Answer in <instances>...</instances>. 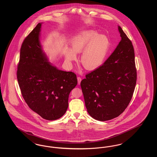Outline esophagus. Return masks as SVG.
Wrapping results in <instances>:
<instances>
[{
  "mask_svg": "<svg viewBox=\"0 0 157 157\" xmlns=\"http://www.w3.org/2000/svg\"><path fill=\"white\" fill-rule=\"evenodd\" d=\"M77 79H78V83L79 85L80 83H81V81H82V79H81V77H79V76H78V78H77Z\"/></svg>",
  "mask_w": 157,
  "mask_h": 157,
  "instance_id": "34e87169",
  "label": "esophagus"
}]
</instances>
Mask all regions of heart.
Instances as JSON below:
<instances>
[{
	"instance_id": "obj_1",
	"label": "heart",
	"mask_w": 157,
	"mask_h": 157,
	"mask_svg": "<svg viewBox=\"0 0 157 157\" xmlns=\"http://www.w3.org/2000/svg\"><path fill=\"white\" fill-rule=\"evenodd\" d=\"M71 45L72 50L68 49L65 53L67 62L74 61L76 59V53L82 52V66L88 70H92L102 63L108 51L109 41L95 30H85L73 39Z\"/></svg>"
}]
</instances>
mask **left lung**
Masks as SVG:
<instances>
[{
    "label": "left lung",
    "instance_id": "obj_1",
    "mask_svg": "<svg viewBox=\"0 0 157 157\" xmlns=\"http://www.w3.org/2000/svg\"><path fill=\"white\" fill-rule=\"evenodd\" d=\"M121 40L100 67L81 82L85 106L93 118L105 121L118 117L129 104L136 82L134 49L118 26Z\"/></svg>",
    "mask_w": 157,
    "mask_h": 157
}]
</instances>
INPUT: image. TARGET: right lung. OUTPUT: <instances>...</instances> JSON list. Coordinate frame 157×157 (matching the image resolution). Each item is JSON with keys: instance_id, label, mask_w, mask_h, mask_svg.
I'll return each mask as SVG.
<instances>
[{"instance_id": "right-lung-1", "label": "right lung", "mask_w": 157, "mask_h": 157, "mask_svg": "<svg viewBox=\"0 0 157 157\" xmlns=\"http://www.w3.org/2000/svg\"><path fill=\"white\" fill-rule=\"evenodd\" d=\"M40 28L39 23L24 39L16 74L28 106L44 119L53 121L65 113L69 95L78 81L74 72L59 70L48 62L39 41Z\"/></svg>"}]
</instances>
